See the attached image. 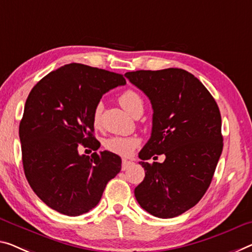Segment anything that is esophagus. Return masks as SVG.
Returning <instances> with one entry per match:
<instances>
[{
  "instance_id": "esophagus-1",
  "label": "esophagus",
  "mask_w": 252,
  "mask_h": 252,
  "mask_svg": "<svg viewBox=\"0 0 252 252\" xmlns=\"http://www.w3.org/2000/svg\"><path fill=\"white\" fill-rule=\"evenodd\" d=\"M134 165V162H131L129 160H126V158H124L123 162H122V170L123 171H125V170H127L128 168H130V166Z\"/></svg>"
}]
</instances>
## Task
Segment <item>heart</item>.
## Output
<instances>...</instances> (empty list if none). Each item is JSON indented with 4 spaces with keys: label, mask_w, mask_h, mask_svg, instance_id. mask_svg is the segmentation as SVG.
I'll return each mask as SVG.
<instances>
[{
    "label": "heart",
    "mask_w": 252,
    "mask_h": 252,
    "mask_svg": "<svg viewBox=\"0 0 252 252\" xmlns=\"http://www.w3.org/2000/svg\"><path fill=\"white\" fill-rule=\"evenodd\" d=\"M119 102H121L122 107L125 109L127 113H129L133 116L136 111L142 110L144 108V102H143L142 96L139 95L136 91L128 90L124 91L119 96ZM102 104L98 103L94 110V123L98 124L100 119V114H101ZM138 137L135 136H113L106 139L104 142V146L110 152H114L116 154L123 157H128L134 152V150L139 145Z\"/></svg>",
    "instance_id": "b5f03b06"
}]
</instances>
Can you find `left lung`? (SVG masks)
I'll return each mask as SVG.
<instances>
[{
  "label": "left lung",
  "mask_w": 252,
  "mask_h": 252,
  "mask_svg": "<svg viewBox=\"0 0 252 252\" xmlns=\"http://www.w3.org/2000/svg\"><path fill=\"white\" fill-rule=\"evenodd\" d=\"M153 108L152 133L138 157L144 180L135 188L143 210L157 218L183 214L210 187L223 150L220 109L204 84L181 68L127 72ZM164 154L163 164L146 159Z\"/></svg>",
  "instance_id": "1"
}]
</instances>
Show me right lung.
I'll return each mask as SVG.
<instances>
[{"mask_svg":"<svg viewBox=\"0 0 252 252\" xmlns=\"http://www.w3.org/2000/svg\"><path fill=\"white\" fill-rule=\"evenodd\" d=\"M126 84L122 74L71 63L32 88L19 126L22 163L34 193L54 211L79 216L95 207L108 181L122 169L109 151L79 154V144L96 151L94 110L101 96Z\"/></svg>","mask_w":252,"mask_h":252,"instance_id":"add662e5","label":"right lung"}]
</instances>
